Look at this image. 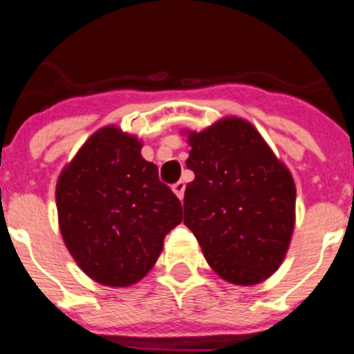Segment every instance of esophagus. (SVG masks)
<instances>
[{
    "instance_id": "esophagus-1",
    "label": "esophagus",
    "mask_w": 354,
    "mask_h": 354,
    "mask_svg": "<svg viewBox=\"0 0 354 354\" xmlns=\"http://www.w3.org/2000/svg\"><path fill=\"white\" fill-rule=\"evenodd\" d=\"M171 189H174L175 195H177L180 200H183L184 198V189H186V184H184L183 180H179V183H175L174 186H171Z\"/></svg>"
}]
</instances>
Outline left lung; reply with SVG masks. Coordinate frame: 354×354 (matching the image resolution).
I'll return each mask as SVG.
<instances>
[{"label": "left lung", "instance_id": "left-lung-1", "mask_svg": "<svg viewBox=\"0 0 354 354\" xmlns=\"http://www.w3.org/2000/svg\"><path fill=\"white\" fill-rule=\"evenodd\" d=\"M183 134L192 147L186 167L195 174L184 193V225L225 282H264L282 266L292 239V174L245 118L223 117Z\"/></svg>", "mask_w": 354, "mask_h": 354}]
</instances>
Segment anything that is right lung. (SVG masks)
<instances>
[{
  "label": "right lung",
  "instance_id": "1",
  "mask_svg": "<svg viewBox=\"0 0 354 354\" xmlns=\"http://www.w3.org/2000/svg\"><path fill=\"white\" fill-rule=\"evenodd\" d=\"M142 140L104 126L60 171V234L86 277L109 287L138 283L159 259L183 205L142 156Z\"/></svg>",
  "mask_w": 354,
  "mask_h": 354
}]
</instances>
